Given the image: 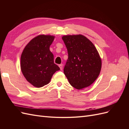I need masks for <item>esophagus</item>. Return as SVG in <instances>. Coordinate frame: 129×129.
Here are the masks:
<instances>
[{"label":"esophagus","instance_id":"esophagus-1","mask_svg":"<svg viewBox=\"0 0 129 129\" xmlns=\"http://www.w3.org/2000/svg\"><path fill=\"white\" fill-rule=\"evenodd\" d=\"M59 66V67H60V69H61V71H62V69H63V64H60L59 66Z\"/></svg>","mask_w":129,"mask_h":129}]
</instances>
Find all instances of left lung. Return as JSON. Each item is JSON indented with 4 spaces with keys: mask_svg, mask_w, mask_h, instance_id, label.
I'll return each mask as SVG.
<instances>
[{
    "mask_svg": "<svg viewBox=\"0 0 129 129\" xmlns=\"http://www.w3.org/2000/svg\"><path fill=\"white\" fill-rule=\"evenodd\" d=\"M62 39L68 54L63 72L69 83L77 89L89 87L98 77L102 67L98 51L83 35L64 36Z\"/></svg>",
    "mask_w": 129,
    "mask_h": 129,
    "instance_id": "obj_1",
    "label": "left lung"
}]
</instances>
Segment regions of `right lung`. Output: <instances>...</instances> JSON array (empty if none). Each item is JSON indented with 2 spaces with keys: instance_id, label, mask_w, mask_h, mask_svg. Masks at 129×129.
Masks as SVG:
<instances>
[{
  "instance_id": "right-lung-1",
  "label": "right lung",
  "mask_w": 129,
  "mask_h": 129,
  "mask_svg": "<svg viewBox=\"0 0 129 129\" xmlns=\"http://www.w3.org/2000/svg\"><path fill=\"white\" fill-rule=\"evenodd\" d=\"M55 37L39 35L31 40L21 55V70L26 80L40 88L49 83L53 74L60 69L54 63L49 47Z\"/></svg>"
}]
</instances>
